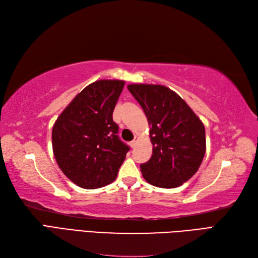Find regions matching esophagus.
<instances>
[{
	"mask_svg": "<svg viewBox=\"0 0 258 258\" xmlns=\"http://www.w3.org/2000/svg\"><path fill=\"white\" fill-rule=\"evenodd\" d=\"M138 140H139V139L136 137V138L134 139V141H131V142H130V146H131L132 148H135V147H136V145H137V142H138Z\"/></svg>",
	"mask_w": 258,
	"mask_h": 258,
	"instance_id": "obj_1",
	"label": "esophagus"
}]
</instances>
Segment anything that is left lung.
Masks as SVG:
<instances>
[{
  "mask_svg": "<svg viewBox=\"0 0 258 258\" xmlns=\"http://www.w3.org/2000/svg\"><path fill=\"white\" fill-rule=\"evenodd\" d=\"M131 95L151 126V159L143 177L161 188L181 186L197 172L206 154V130L199 117L177 93L162 85L131 84Z\"/></svg>",
  "mask_w": 258,
  "mask_h": 258,
  "instance_id": "left-lung-1",
  "label": "left lung"
}]
</instances>
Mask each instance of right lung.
<instances>
[{
  "label": "right lung",
  "instance_id": "add662e5",
  "mask_svg": "<svg viewBox=\"0 0 258 258\" xmlns=\"http://www.w3.org/2000/svg\"><path fill=\"white\" fill-rule=\"evenodd\" d=\"M123 81L88 85L60 114L52 127V150L59 168L85 189L112 183L130 150L117 136L113 111Z\"/></svg>",
  "mask_w": 258,
  "mask_h": 258
}]
</instances>
